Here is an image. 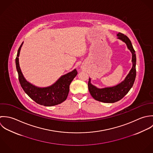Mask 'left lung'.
<instances>
[{"mask_svg":"<svg viewBox=\"0 0 153 153\" xmlns=\"http://www.w3.org/2000/svg\"><path fill=\"white\" fill-rule=\"evenodd\" d=\"M118 38L126 43L128 49L132 54V67L125 79L120 84L111 88L98 89L92 85L89 79V91L92 97L96 100L104 103H114L122 99L132 87L136 77V54L130 39L122 33L117 34Z\"/></svg>","mask_w":153,"mask_h":153,"instance_id":"left-lung-1","label":"left lung"}]
</instances>
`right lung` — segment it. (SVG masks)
I'll return each instance as SVG.
<instances>
[{
    "mask_svg": "<svg viewBox=\"0 0 153 153\" xmlns=\"http://www.w3.org/2000/svg\"><path fill=\"white\" fill-rule=\"evenodd\" d=\"M23 43L24 42L18 49L15 62L19 81L24 92L36 103L41 105L51 106L63 102L67 97L71 82L77 74L76 69L61 76L54 85L50 87L45 88H37L28 83L25 79L19 67L18 57Z\"/></svg>",
    "mask_w": 153,
    "mask_h": 153,
    "instance_id": "1",
    "label": "right lung"
}]
</instances>
